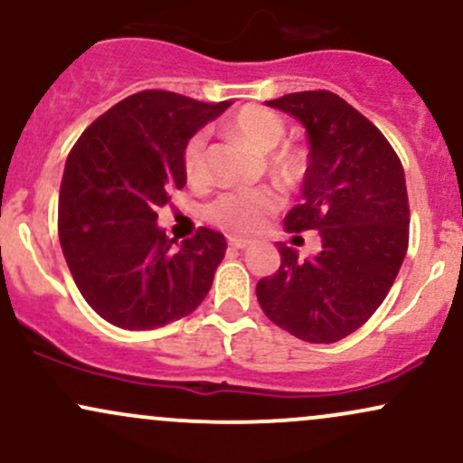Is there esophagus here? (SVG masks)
<instances>
[{"label":"esophagus","instance_id":"1","mask_svg":"<svg viewBox=\"0 0 463 463\" xmlns=\"http://www.w3.org/2000/svg\"><path fill=\"white\" fill-rule=\"evenodd\" d=\"M250 239H243V237H235V235H231L228 237V246H232V248H237V250H243V248H248L250 246Z\"/></svg>","mask_w":463,"mask_h":463}]
</instances>
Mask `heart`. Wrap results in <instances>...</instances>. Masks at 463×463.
<instances>
[{"label":"heart","mask_w":463,"mask_h":463,"mask_svg":"<svg viewBox=\"0 0 463 463\" xmlns=\"http://www.w3.org/2000/svg\"><path fill=\"white\" fill-rule=\"evenodd\" d=\"M231 130L254 150L269 155V165L276 176L283 180H296L305 172V154L294 146H281L285 139V121L272 110L261 106H243L231 119ZM184 174L191 183H202L209 176L206 161V132H195L184 143L183 150ZM280 206V198L274 189H231L211 202L206 217L213 224L231 232H257L268 217H272Z\"/></svg>","instance_id":"heart-1"}]
</instances>
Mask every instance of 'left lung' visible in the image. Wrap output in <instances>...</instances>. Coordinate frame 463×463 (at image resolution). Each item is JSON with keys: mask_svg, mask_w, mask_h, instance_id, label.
Instances as JSON below:
<instances>
[{"mask_svg": "<svg viewBox=\"0 0 463 463\" xmlns=\"http://www.w3.org/2000/svg\"><path fill=\"white\" fill-rule=\"evenodd\" d=\"M265 104L296 117L309 137L302 200L285 228L320 231L322 252L298 261L279 243L280 268L259 280V305L298 339L339 342L379 309L407 254L405 172L381 130L339 95L302 91Z\"/></svg>", "mask_w": 463, "mask_h": 463, "instance_id": "left-lung-1", "label": "left lung"}]
</instances>
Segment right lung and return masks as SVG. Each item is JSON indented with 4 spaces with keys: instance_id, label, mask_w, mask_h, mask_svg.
Returning a JSON list of instances; mask_svg holds the SVG:
<instances>
[{
    "instance_id": "obj_1",
    "label": "right lung",
    "mask_w": 463,
    "mask_h": 463,
    "mask_svg": "<svg viewBox=\"0 0 463 463\" xmlns=\"http://www.w3.org/2000/svg\"><path fill=\"white\" fill-rule=\"evenodd\" d=\"M228 106L156 89L135 93L69 152L58 237L80 294L106 322L150 331L189 316L209 294L224 235L202 226L176 243L156 224V209L187 184L184 143Z\"/></svg>"
}]
</instances>
